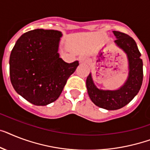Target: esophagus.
Here are the masks:
<instances>
[{"instance_id":"1","label":"esophagus","mask_w":150,"mask_h":150,"mask_svg":"<svg viewBox=\"0 0 150 150\" xmlns=\"http://www.w3.org/2000/svg\"><path fill=\"white\" fill-rule=\"evenodd\" d=\"M79 61L81 62H85L86 61V58L85 57H81V58H79Z\"/></svg>"}]
</instances>
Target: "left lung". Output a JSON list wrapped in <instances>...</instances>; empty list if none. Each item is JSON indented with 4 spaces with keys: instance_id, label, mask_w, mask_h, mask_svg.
<instances>
[{
    "instance_id": "left-lung-1",
    "label": "left lung",
    "mask_w": 150,
    "mask_h": 150,
    "mask_svg": "<svg viewBox=\"0 0 150 150\" xmlns=\"http://www.w3.org/2000/svg\"><path fill=\"white\" fill-rule=\"evenodd\" d=\"M117 39L115 43L126 52L129 60V77L119 89L115 91L100 90L93 83L92 75L86 79L88 93L92 103L97 106L107 109L116 110L130 103L137 95L142 83L143 70L141 54L134 39L125 33L113 31Z\"/></svg>"
}]
</instances>
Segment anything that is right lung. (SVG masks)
<instances>
[{
    "mask_svg": "<svg viewBox=\"0 0 150 150\" xmlns=\"http://www.w3.org/2000/svg\"><path fill=\"white\" fill-rule=\"evenodd\" d=\"M62 32L35 29L21 36L10 56V78L14 90L29 103L46 105L59 97L79 62L59 58Z\"/></svg>",
    "mask_w": 150,
    "mask_h": 150,
    "instance_id": "1",
    "label": "right lung"
}]
</instances>
